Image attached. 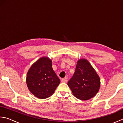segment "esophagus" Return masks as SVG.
Listing matches in <instances>:
<instances>
[{
  "label": "esophagus",
  "instance_id": "esophagus-1",
  "mask_svg": "<svg viewBox=\"0 0 123 123\" xmlns=\"http://www.w3.org/2000/svg\"><path fill=\"white\" fill-rule=\"evenodd\" d=\"M68 81V80H67V78H64L61 79V82L62 83H67Z\"/></svg>",
  "mask_w": 123,
  "mask_h": 123
}]
</instances>
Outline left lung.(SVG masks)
<instances>
[{
    "instance_id": "obj_1",
    "label": "left lung",
    "mask_w": 123,
    "mask_h": 123,
    "mask_svg": "<svg viewBox=\"0 0 123 123\" xmlns=\"http://www.w3.org/2000/svg\"><path fill=\"white\" fill-rule=\"evenodd\" d=\"M68 85L76 98L87 100L99 91L100 79L90 62L81 59L77 61L75 72Z\"/></svg>"
}]
</instances>
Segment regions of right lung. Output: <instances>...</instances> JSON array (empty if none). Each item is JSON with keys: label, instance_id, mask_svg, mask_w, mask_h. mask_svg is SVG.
Returning a JSON list of instances; mask_svg holds the SVG:
<instances>
[{"label": "right lung", "instance_id": "obj_1", "mask_svg": "<svg viewBox=\"0 0 123 123\" xmlns=\"http://www.w3.org/2000/svg\"><path fill=\"white\" fill-rule=\"evenodd\" d=\"M26 81L30 92L40 99L50 97L60 83L53 70L52 60L47 57H41L31 66Z\"/></svg>", "mask_w": 123, "mask_h": 123}]
</instances>
